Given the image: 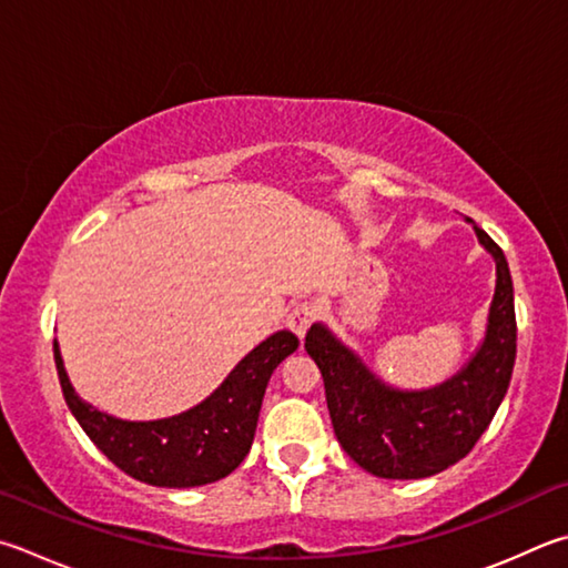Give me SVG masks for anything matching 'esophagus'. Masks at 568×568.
I'll return each mask as SVG.
<instances>
[{"label": "esophagus", "mask_w": 568, "mask_h": 568, "mask_svg": "<svg viewBox=\"0 0 568 568\" xmlns=\"http://www.w3.org/2000/svg\"><path fill=\"white\" fill-rule=\"evenodd\" d=\"M315 315H317V307L313 303H297L293 311H291V315H287L285 323H287V327H291L297 337L303 339L305 333H307V327L313 325Z\"/></svg>", "instance_id": "esophagus-1"}]
</instances>
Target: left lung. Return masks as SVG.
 I'll return each instance as SVG.
<instances>
[{"mask_svg":"<svg viewBox=\"0 0 568 568\" xmlns=\"http://www.w3.org/2000/svg\"><path fill=\"white\" fill-rule=\"evenodd\" d=\"M471 223L497 265L484 339L445 383L402 389L373 373L353 347L323 323L305 335L307 355L325 383L335 437L365 471L383 479H425L467 457L497 415L517 359V315L509 263Z\"/></svg>","mask_w":568,"mask_h":568,"instance_id":"1","label":"left lung"}]
</instances>
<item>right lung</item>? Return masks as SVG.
<instances>
[{"label": "right lung", "instance_id": "right-lung-1", "mask_svg": "<svg viewBox=\"0 0 568 568\" xmlns=\"http://www.w3.org/2000/svg\"><path fill=\"white\" fill-rule=\"evenodd\" d=\"M297 349L291 329H277L253 347L229 377L181 415L131 422L106 415L77 395L54 339L61 392L89 439L129 477L153 487L189 489L219 481L239 467L253 445L267 379Z\"/></svg>", "mask_w": 568, "mask_h": 568}]
</instances>
